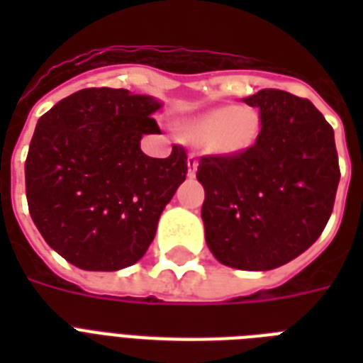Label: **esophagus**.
Returning a JSON list of instances; mask_svg holds the SVG:
<instances>
[{"instance_id":"obj_1","label":"esophagus","mask_w":363,"mask_h":363,"mask_svg":"<svg viewBox=\"0 0 363 363\" xmlns=\"http://www.w3.org/2000/svg\"><path fill=\"white\" fill-rule=\"evenodd\" d=\"M196 171H198V160H196L194 154H190V156H188V177H190V179L196 177Z\"/></svg>"}]
</instances>
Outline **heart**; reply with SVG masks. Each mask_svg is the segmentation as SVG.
<instances>
[{
  "instance_id": "obj_1",
  "label": "heart",
  "mask_w": 363,
  "mask_h": 363,
  "mask_svg": "<svg viewBox=\"0 0 363 363\" xmlns=\"http://www.w3.org/2000/svg\"><path fill=\"white\" fill-rule=\"evenodd\" d=\"M259 128L262 118L252 107L218 105L182 122L181 133L207 152L233 156L252 147Z\"/></svg>"
}]
</instances>
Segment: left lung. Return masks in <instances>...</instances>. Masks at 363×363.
Masks as SVG:
<instances>
[{
    "mask_svg": "<svg viewBox=\"0 0 363 363\" xmlns=\"http://www.w3.org/2000/svg\"><path fill=\"white\" fill-rule=\"evenodd\" d=\"M242 101L258 107L262 130L245 152L199 160L201 218L220 264L267 271L320 238L341 173L333 128L309 99L265 88Z\"/></svg>",
    "mask_w": 363,
    "mask_h": 363,
    "instance_id": "1",
    "label": "left lung"
}]
</instances>
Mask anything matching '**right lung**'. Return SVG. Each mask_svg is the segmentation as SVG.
I'll use <instances>...</instances> for the list:
<instances>
[{
	"mask_svg": "<svg viewBox=\"0 0 363 363\" xmlns=\"http://www.w3.org/2000/svg\"><path fill=\"white\" fill-rule=\"evenodd\" d=\"M152 96L84 88L39 118L26 158V198L43 239L69 264L118 271L145 256L162 211L186 179V152L141 150L160 133Z\"/></svg>",
	"mask_w": 363,
	"mask_h": 363,
	"instance_id": "obj_1",
	"label": "right lung"
}]
</instances>
